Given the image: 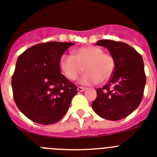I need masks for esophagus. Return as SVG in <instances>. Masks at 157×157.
I'll list each match as a JSON object with an SVG mask.
<instances>
[{"instance_id":"1","label":"esophagus","mask_w":157,"mask_h":157,"mask_svg":"<svg viewBox=\"0 0 157 157\" xmlns=\"http://www.w3.org/2000/svg\"><path fill=\"white\" fill-rule=\"evenodd\" d=\"M86 90L85 87H77V91H80V92H82V91H84Z\"/></svg>"}]
</instances>
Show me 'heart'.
I'll list each match as a JSON object with an SVG mask.
<instances>
[{"label":"heart","mask_w":157,"mask_h":157,"mask_svg":"<svg viewBox=\"0 0 157 157\" xmlns=\"http://www.w3.org/2000/svg\"><path fill=\"white\" fill-rule=\"evenodd\" d=\"M59 68L63 75L72 81L77 80L84 70L86 73L80 83L90 85L109 80L115 70V61L101 48L87 46L74 49L73 56L63 55L59 59Z\"/></svg>","instance_id":"heart-1"}]
</instances>
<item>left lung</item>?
<instances>
[{
	"mask_svg": "<svg viewBox=\"0 0 157 157\" xmlns=\"http://www.w3.org/2000/svg\"><path fill=\"white\" fill-rule=\"evenodd\" d=\"M96 44L109 51L115 70L108 83L96 89L97 97L91 107L104 119L118 121L140 105L146 82L143 59L135 48L124 42L101 40Z\"/></svg>",
	"mask_w": 157,
	"mask_h": 157,
	"instance_id": "obj_1",
	"label": "left lung"
}]
</instances>
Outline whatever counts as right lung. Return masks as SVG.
<instances>
[{
	"label": "right lung",
	"mask_w": 157,
	"mask_h": 157,
	"mask_svg": "<svg viewBox=\"0 0 157 157\" xmlns=\"http://www.w3.org/2000/svg\"><path fill=\"white\" fill-rule=\"evenodd\" d=\"M74 43L46 42L26 49L17 59L12 77L17 107L37 124H55L68 111L77 87L59 68V59Z\"/></svg>",
	"instance_id": "obj_1"
}]
</instances>
